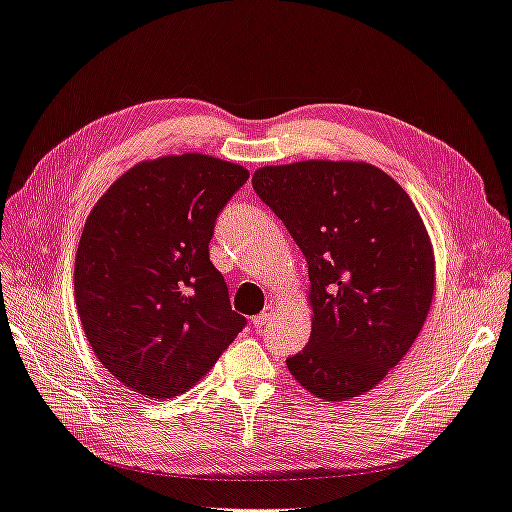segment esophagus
I'll return each instance as SVG.
<instances>
[{"label": "esophagus", "mask_w": 512, "mask_h": 512, "mask_svg": "<svg viewBox=\"0 0 512 512\" xmlns=\"http://www.w3.org/2000/svg\"><path fill=\"white\" fill-rule=\"evenodd\" d=\"M273 314H275V308L273 306H265V310H262L260 314H256L252 321H254L256 327H265L273 319Z\"/></svg>", "instance_id": "esophagus-1"}]
</instances>
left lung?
<instances>
[{"instance_id":"1","label":"left lung","mask_w":512,"mask_h":512,"mask_svg":"<svg viewBox=\"0 0 512 512\" xmlns=\"http://www.w3.org/2000/svg\"><path fill=\"white\" fill-rule=\"evenodd\" d=\"M306 256L312 334L286 359L325 400L364 394L418 338L435 288L433 247L411 198L375 165L299 161L252 178Z\"/></svg>"}]
</instances>
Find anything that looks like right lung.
Wrapping results in <instances>:
<instances>
[{
	"instance_id": "right-lung-1",
	"label": "right lung",
	"mask_w": 512,
	"mask_h": 512,
	"mask_svg": "<svg viewBox=\"0 0 512 512\" xmlns=\"http://www.w3.org/2000/svg\"><path fill=\"white\" fill-rule=\"evenodd\" d=\"M247 178L209 155L161 157L124 172L92 209L75 258L79 319L133 392H187L247 325L209 258L217 217Z\"/></svg>"
}]
</instances>
